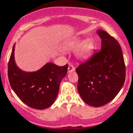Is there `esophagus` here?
I'll use <instances>...</instances> for the list:
<instances>
[{"label":"esophagus","mask_w":133,"mask_h":133,"mask_svg":"<svg viewBox=\"0 0 133 133\" xmlns=\"http://www.w3.org/2000/svg\"><path fill=\"white\" fill-rule=\"evenodd\" d=\"M74 70H75V68H74V66H73L72 64H69V67H68V72H71L74 71Z\"/></svg>","instance_id":"1"}]
</instances>
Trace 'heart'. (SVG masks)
I'll use <instances>...</instances> for the list:
<instances>
[{
	"mask_svg": "<svg viewBox=\"0 0 133 133\" xmlns=\"http://www.w3.org/2000/svg\"><path fill=\"white\" fill-rule=\"evenodd\" d=\"M64 48L66 50H76L77 56L79 59H88L92 54L94 49V44L92 40L88 39L82 42L78 39H74L65 42Z\"/></svg>",
	"mask_w": 133,
	"mask_h": 133,
	"instance_id": "obj_1",
	"label": "heart"
}]
</instances>
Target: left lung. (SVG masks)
<instances>
[{"mask_svg":"<svg viewBox=\"0 0 133 133\" xmlns=\"http://www.w3.org/2000/svg\"><path fill=\"white\" fill-rule=\"evenodd\" d=\"M101 48L76 68L77 90L88 105L99 107L112 101L118 94L126 78V67L119 44L103 30L97 31Z\"/></svg>","mask_w":133,"mask_h":133,"instance_id":"left-lung-1","label":"left lung"}]
</instances>
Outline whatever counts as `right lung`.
Masks as SVG:
<instances>
[{"label": "right lung", "mask_w": 133, "mask_h": 133, "mask_svg": "<svg viewBox=\"0 0 133 133\" xmlns=\"http://www.w3.org/2000/svg\"><path fill=\"white\" fill-rule=\"evenodd\" d=\"M14 48V45L8 64V77L12 89L20 99L30 108L37 109L49 108L57 97L68 64L59 67L49 62L39 71L26 72L16 64Z\"/></svg>", "instance_id": "1"}]
</instances>
